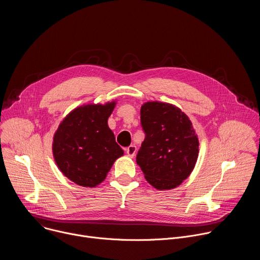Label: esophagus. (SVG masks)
Here are the masks:
<instances>
[{"label":"esophagus","mask_w":260,"mask_h":260,"mask_svg":"<svg viewBox=\"0 0 260 260\" xmlns=\"http://www.w3.org/2000/svg\"><path fill=\"white\" fill-rule=\"evenodd\" d=\"M125 151H126V154H127L129 157H134V156L136 155V152H137V147H136L135 145H131V146H128V147L126 148Z\"/></svg>","instance_id":"1"}]
</instances>
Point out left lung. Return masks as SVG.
Returning <instances> with one entry per match:
<instances>
[{
    "label": "left lung",
    "mask_w": 260,
    "mask_h": 260,
    "mask_svg": "<svg viewBox=\"0 0 260 260\" xmlns=\"http://www.w3.org/2000/svg\"><path fill=\"white\" fill-rule=\"evenodd\" d=\"M145 139L137 154L148 183L158 190L173 189L191 174L199 156V139L188 116L168 103L141 107Z\"/></svg>",
    "instance_id": "1"
}]
</instances>
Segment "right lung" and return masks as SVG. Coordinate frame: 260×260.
Instances as JSON below:
<instances>
[{
	"mask_svg": "<svg viewBox=\"0 0 260 260\" xmlns=\"http://www.w3.org/2000/svg\"><path fill=\"white\" fill-rule=\"evenodd\" d=\"M116 103L80 106L64 117L53 137L52 152L60 172L83 187H95L123 155L108 126Z\"/></svg>",
	"mask_w": 260,
	"mask_h": 260,
	"instance_id": "right-lung-1",
	"label": "right lung"
}]
</instances>
